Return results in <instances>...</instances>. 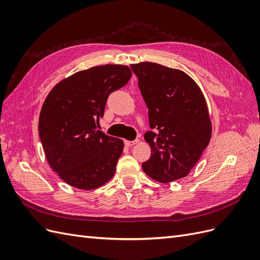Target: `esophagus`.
I'll use <instances>...</instances> for the list:
<instances>
[{"mask_svg": "<svg viewBox=\"0 0 260 260\" xmlns=\"http://www.w3.org/2000/svg\"><path fill=\"white\" fill-rule=\"evenodd\" d=\"M139 142V140H133V141H124V145L125 146H128V147H130V146H133L135 144H137Z\"/></svg>", "mask_w": 260, "mask_h": 260, "instance_id": "1", "label": "esophagus"}]
</instances>
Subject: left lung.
I'll use <instances>...</instances> for the list:
<instances>
[{
  "mask_svg": "<svg viewBox=\"0 0 260 260\" xmlns=\"http://www.w3.org/2000/svg\"><path fill=\"white\" fill-rule=\"evenodd\" d=\"M148 108L144 139L152 154L145 174L161 183L188 175L211 138V122L200 86L182 70L156 62L130 65Z\"/></svg>",
  "mask_w": 260,
  "mask_h": 260,
  "instance_id": "obj_1",
  "label": "left lung"
}]
</instances>
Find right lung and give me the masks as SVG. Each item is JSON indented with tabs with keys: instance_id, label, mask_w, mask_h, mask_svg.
<instances>
[{
	"instance_id": "add662e5",
	"label": "right lung",
	"mask_w": 260,
	"mask_h": 260,
	"mask_svg": "<svg viewBox=\"0 0 260 260\" xmlns=\"http://www.w3.org/2000/svg\"><path fill=\"white\" fill-rule=\"evenodd\" d=\"M123 65L95 66L58 82L46 96L39 136L52 169L69 185L93 190L115 175L123 141L96 130L109 94L131 78Z\"/></svg>"
}]
</instances>
